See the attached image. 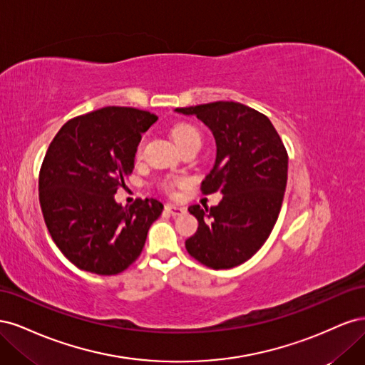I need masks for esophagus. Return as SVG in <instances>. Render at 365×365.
<instances>
[{"label":"esophagus","mask_w":365,"mask_h":365,"mask_svg":"<svg viewBox=\"0 0 365 365\" xmlns=\"http://www.w3.org/2000/svg\"><path fill=\"white\" fill-rule=\"evenodd\" d=\"M164 208H165V212L170 213L172 216H180L185 212L184 207H178V205H173V204H168Z\"/></svg>","instance_id":"34e87169"}]
</instances>
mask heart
Returning <instances> with one entry per match:
<instances>
[{
  "mask_svg": "<svg viewBox=\"0 0 365 365\" xmlns=\"http://www.w3.org/2000/svg\"><path fill=\"white\" fill-rule=\"evenodd\" d=\"M172 137L176 143V146H178L180 149L189 146V145H200L201 146V143H202V135H201L200 129L190 123H180V125L173 126ZM143 146H145V138H141L138 143L137 157H141ZM181 184H182V180L178 178V176H168V178H164L160 182V187L163 192L172 195L176 190V187H180Z\"/></svg>",
  "mask_w": 365,
  "mask_h": 365,
  "instance_id": "1",
  "label": "heart"
}]
</instances>
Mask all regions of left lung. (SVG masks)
Masks as SVG:
<instances>
[{
  "label": "left lung",
  "mask_w": 365,
  "mask_h": 365,
  "mask_svg": "<svg viewBox=\"0 0 365 365\" xmlns=\"http://www.w3.org/2000/svg\"><path fill=\"white\" fill-rule=\"evenodd\" d=\"M176 111L212 129L216 161L201 192H220L215 207L190 205L197 231L185 240L193 259L212 269L247 262L269 237L288 181V152L269 118L237 102H213Z\"/></svg>",
  "instance_id": "obj_1"
}]
</instances>
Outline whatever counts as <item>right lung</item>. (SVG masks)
Segmentation results:
<instances>
[{
	"label": "right lung",
	"mask_w": 365,
	"mask_h": 365,
	"mask_svg": "<svg viewBox=\"0 0 365 365\" xmlns=\"http://www.w3.org/2000/svg\"><path fill=\"white\" fill-rule=\"evenodd\" d=\"M157 120L141 109L106 106L68 120L50 143L39 204L53 242L79 269L115 275L141 254L163 204L138 197L121 207L114 195L134 169L141 134Z\"/></svg>",
	"instance_id": "add662e5"
}]
</instances>
